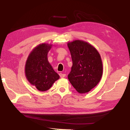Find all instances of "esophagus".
<instances>
[{"instance_id": "1", "label": "esophagus", "mask_w": 130, "mask_h": 130, "mask_svg": "<svg viewBox=\"0 0 130 130\" xmlns=\"http://www.w3.org/2000/svg\"><path fill=\"white\" fill-rule=\"evenodd\" d=\"M59 75H60V78H64V77H65L66 76V74H63V73H60L59 74Z\"/></svg>"}]
</instances>
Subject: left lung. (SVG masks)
Masks as SVG:
<instances>
[{
  "label": "left lung",
  "mask_w": 130,
  "mask_h": 130,
  "mask_svg": "<svg viewBox=\"0 0 130 130\" xmlns=\"http://www.w3.org/2000/svg\"><path fill=\"white\" fill-rule=\"evenodd\" d=\"M73 66L68 79L79 93L89 92L99 84L103 68L100 55L94 46L82 40L67 44Z\"/></svg>",
  "instance_id": "left-lung-1"
}]
</instances>
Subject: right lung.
<instances>
[{"label":"right lung","instance_id":"obj_1","mask_svg":"<svg viewBox=\"0 0 130 130\" xmlns=\"http://www.w3.org/2000/svg\"><path fill=\"white\" fill-rule=\"evenodd\" d=\"M52 45L41 44L29 54L25 64V75L30 84L38 90L44 91L51 88L60 76L48 60V53Z\"/></svg>","mask_w":130,"mask_h":130}]
</instances>
